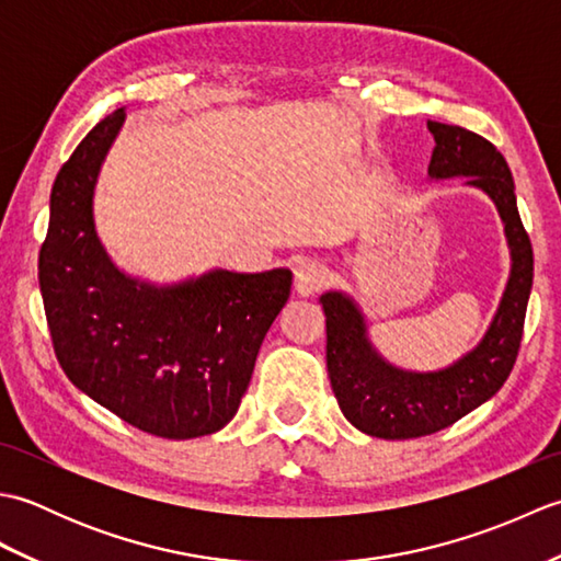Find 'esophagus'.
<instances>
[{"instance_id":"obj_1","label":"esophagus","mask_w":561,"mask_h":561,"mask_svg":"<svg viewBox=\"0 0 561 561\" xmlns=\"http://www.w3.org/2000/svg\"><path fill=\"white\" fill-rule=\"evenodd\" d=\"M330 272L325 265L316 260H304L294 270V287L301 296H313L323 287H328Z\"/></svg>"}]
</instances>
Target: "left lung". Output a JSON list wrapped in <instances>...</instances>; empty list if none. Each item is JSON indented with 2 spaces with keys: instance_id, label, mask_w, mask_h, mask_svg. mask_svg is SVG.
<instances>
[{
  "instance_id": "left-lung-1",
  "label": "left lung",
  "mask_w": 561,
  "mask_h": 561,
  "mask_svg": "<svg viewBox=\"0 0 561 561\" xmlns=\"http://www.w3.org/2000/svg\"><path fill=\"white\" fill-rule=\"evenodd\" d=\"M434 153L428 175H465L484 190L504 221L511 248V274L482 342L448 368L428 374L402 371L380 356L366 335V320L350 296H320L328 330V376L342 414L376 438H416L456 424L506 383L516 364L533 287V245L523 229L514 178L492 141L458 125L428 121Z\"/></svg>"
}]
</instances>
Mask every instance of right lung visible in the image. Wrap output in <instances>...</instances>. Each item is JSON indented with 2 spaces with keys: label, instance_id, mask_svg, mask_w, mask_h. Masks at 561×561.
Returning a JSON list of instances; mask_svg holds the SVG:
<instances>
[{
  "label": "right lung",
  "instance_id": "1",
  "mask_svg": "<svg viewBox=\"0 0 561 561\" xmlns=\"http://www.w3.org/2000/svg\"><path fill=\"white\" fill-rule=\"evenodd\" d=\"M125 111L59 169L38 282L57 362L91 400L141 432L195 438L233 420L260 344L289 301L291 272L214 270L173 287L127 277L93 224V187Z\"/></svg>",
  "mask_w": 561,
  "mask_h": 561
}]
</instances>
